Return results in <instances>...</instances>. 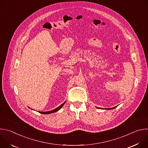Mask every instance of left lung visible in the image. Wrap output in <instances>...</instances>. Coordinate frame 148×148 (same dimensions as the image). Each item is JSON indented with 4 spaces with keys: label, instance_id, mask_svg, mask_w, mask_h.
<instances>
[{
    "label": "left lung",
    "instance_id": "8db88e82",
    "mask_svg": "<svg viewBox=\"0 0 148 148\" xmlns=\"http://www.w3.org/2000/svg\"><path fill=\"white\" fill-rule=\"evenodd\" d=\"M117 107V106L116 107H113V108H107L106 110H113V109H114V108H116ZM97 108H98V109H102V108H98V107H97Z\"/></svg>",
    "mask_w": 148,
    "mask_h": 148
}]
</instances>
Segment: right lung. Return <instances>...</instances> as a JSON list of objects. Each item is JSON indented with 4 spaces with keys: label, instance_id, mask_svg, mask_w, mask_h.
I'll list each match as a JSON object with an SVG mask.
<instances>
[{
    "label": "right lung",
    "instance_id": "add662e5",
    "mask_svg": "<svg viewBox=\"0 0 148 148\" xmlns=\"http://www.w3.org/2000/svg\"><path fill=\"white\" fill-rule=\"evenodd\" d=\"M65 102H66V101H65L64 103H62L60 105V106H59L58 107H57V108H56V109H54V110H51V111H46V112H40V111H38V112L40 113V114H51V113L56 112L58 111V110H60L62 107L63 105H64Z\"/></svg>",
    "mask_w": 148,
    "mask_h": 148
}]
</instances>
